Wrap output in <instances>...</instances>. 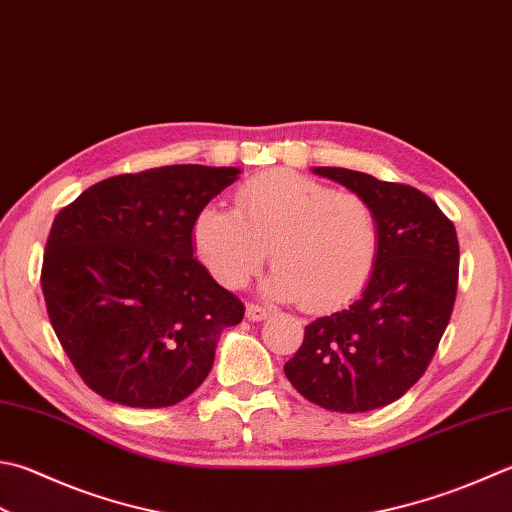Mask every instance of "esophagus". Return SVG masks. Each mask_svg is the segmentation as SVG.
<instances>
[{
	"instance_id": "34e87169",
	"label": "esophagus",
	"mask_w": 512,
	"mask_h": 512,
	"mask_svg": "<svg viewBox=\"0 0 512 512\" xmlns=\"http://www.w3.org/2000/svg\"><path fill=\"white\" fill-rule=\"evenodd\" d=\"M245 314H247L249 321L260 323V321H265V318H267L269 314H272V310H267V307H260V305L249 303V305H247V310H245Z\"/></svg>"
}]
</instances>
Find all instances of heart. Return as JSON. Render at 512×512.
I'll return each instance as SVG.
<instances>
[{"label": "heart", "instance_id": "1", "mask_svg": "<svg viewBox=\"0 0 512 512\" xmlns=\"http://www.w3.org/2000/svg\"><path fill=\"white\" fill-rule=\"evenodd\" d=\"M196 247L218 283H249L267 254L276 265L263 292L327 310L370 281L381 245L376 211L352 191H334L294 171L245 182L236 209L205 207L196 218Z\"/></svg>", "mask_w": 512, "mask_h": 512}]
</instances>
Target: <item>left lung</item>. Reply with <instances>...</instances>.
I'll return each instance as SVG.
<instances>
[{
  "label": "left lung",
  "mask_w": 512,
  "mask_h": 512,
  "mask_svg": "<svg viewBox=\"0 0 512 512\" xmlns=\"http://www.w3.org/2000/svg\"><path fill=\"white\" fill-rule=\"evenodd\" d=\"M312 171L370 202L381 245L361 296L305 325L285 376L325 410L370 412L401 399L435 356L457 296V231L419 189L341 167Z\"/></svg>",
  "instance_id": "obj_1"
}]
</instances>
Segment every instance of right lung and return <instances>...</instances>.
Here are the masks:
<instances>
[{
	"instance_id": "1",
	"label": "right lung",
	"mask_w": 512,
	"mask_h": 512,
	"mask_svg": "<svg viewBox=\"0 0 512 512\" xmlns=\"http://www.w3.org/2000/svg\"><path fill=\"white\" fill-rule=\"evenodd\" d=\"M238 167L171 165L106 178L55 216L42 292L77 374L106 401L169 408L207 379L245 305L194 258L202 209Z\"/></svg>"
}]
</instances>
